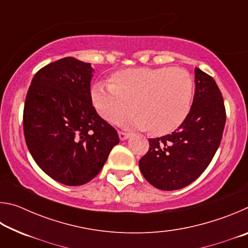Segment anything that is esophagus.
Masks as SVG:
<instances>
[{
  "label": "esophagus",
  "instance_id": "esophagus-1",
  "mask_svg": "<svg viewBox=\"0 0 248 248\" xmlns=\"http://www.w3.org/2000/svg\"><path fill=\"white\" fill-rule=\"evenodd\" d=\"M129 137H130V133L124 132V131H119V138H120V140H125V139H128Z\"/></svg>",
  "mask_w": 248,
  "mask_h": 248
}]
</instances>
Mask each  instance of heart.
Instances as JSON below:
<instances>
[{
  "label": "heart",
  "instance_id": "b5f03b06",
  "mask_svg": "<svg viewBox=\"0 0 248 248\" xmlns=\"http://www.w3.org/2000/svg\"><path fill=\"white\" fill-rule=\"evenodd\" d=\"M194 78L188 71L171 66L133 68L111 78L110 85L97 84L92 98L98 114L109 123L148 129L163 136L177 129L188 116L194 97Z\"/></svg>",
  "mask_w": 248,
  "mask_h": 248
}]
</instances>
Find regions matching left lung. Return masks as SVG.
<instances>
[{"instance_id": "8db88e82", "label": "left lung", "mask_w": 248, "mask_h": 248, "mask_svg": "<svg viewBox=\"0 0 248 248\" xmlns=\"http://www.w3.org/2000/svg\"><path fill=\"white\" fill-rule=\"evenodd\" d=\"M196 90L190 111L170 134L149 139L139 161L144 178L161 190H177L207 169L221 143L226 112L223 96L212 77L195 69Z\"/></svg>"}]
</instances>
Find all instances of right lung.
I'll return each mask as SVG.
<instances>
[{"label":"right lung","instance_id":"obj_1","mask_svg":"<svg viewBox=\"0 0 248 248\" xmlns=\"http://www.w3.org/2000/svg\"><path fill=\"white\" fill-rule=\"evenodd\" d=\"M90 63L66 57L41 68L25 99L27 148L41 170L66 186L97 175L119 143L117 130L92 105Z\"/></svg>","mask_w":248,"mask_h":248}]
</instances>
